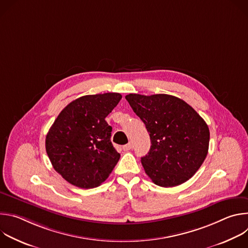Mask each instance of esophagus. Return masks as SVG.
Segmentation results:
<instances>
[{
    "label": "esophagus",
    "instance_id": "obj_1",
    "mask_svg": "<svg viewBox=\"0 0 248 248\" xmlns=\"http://www.w3.org/2000/svg\"><path fill=\"white\" fill-rule=\"evenodd\" d=\"M132 148V144H131V142H128L127 144H125V145H124L123 146V149L124 150V151H128V150H130Z\"/></svg>",
    "mask_w": 248,
    "mask_h": 248
}]
</instances>
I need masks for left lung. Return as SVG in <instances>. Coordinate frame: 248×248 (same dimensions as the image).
<instances>
[{
	"mask_svg": "<svg viewBox=\"0 0 248 248\" xmlns=\"http://www.w3.org/2000/svg\"><path fill=\"white\" fill-rule=\"evenodd\" d=\"M125 99L150 135V150L141 158L147 175L163 187L188 181L208 154L210 132L205 121L171 95L128 94Z\"/></svg>",
	"mask_w": 248,
	"mask_h": 248,
	"instance_id": "1",
	"label": "left lung"
}]
</instances>
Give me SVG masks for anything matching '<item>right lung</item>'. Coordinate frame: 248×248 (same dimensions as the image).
I'll list each match as a JSON object with an SVG mask.
<instances>
[{
    "label": "right lung",
    "instance_id": "obj_1",
    "mask_svg": "<svg viewBox=\"0 0 248 248\" xmlns=\"http://www.w3.org/2000/svg\"><path fill=\"white\" fill-rule=\"evenodd\" d=\"M122 99L120 93L86 95L70 102L46 136L53 168L75 186L93 188L108 179L120 159L105 121Z\"/></svg>",
    "mask_w": 248,
    "mask_h": 248
}]
</instances>
